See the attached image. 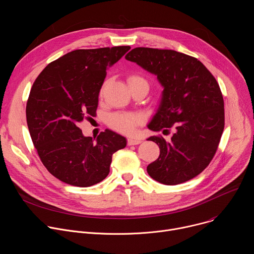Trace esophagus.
Listing matches in <instances>:
<instances>
[{
  "label": "esophagus",
  "mask_w": 254,
  "mask_h": 254,
  "mask_svg": "<svg viewBox=\"0 0 254 254\" xmlns=\"http://www.w3.org/2000/svg\"><path fill=\"white\" fill-rule=\"evenodd\" d=\"M140 142H141V140L138 139V138H134V137L127 138V144H128V146H134V144H138Z\"/></svg>",
  "instance_id": "esophagus-1"
}]
</instances>
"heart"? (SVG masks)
<instances>
[{"label": "heart", "instance_id": "1", "mask_svg": "<svg viewBox=\"0 0 254 254\" xmlns=\"http://www.w3.org/2000/svg\"><path fill=\"white\" fill-rule=\"evenodd\" d=\"M128 86L142 83L148 85L147 80L144 79L142 76L134 74L127 78ZM108 84V81H105L101 88H100V95L103 94L106 86ZM143 123V117L140 114H129V113H117L112 116H110L107 120V124L112 128L115 130L125 133V134H132L135 132L136 127Z\"/></svg>", "mask_w": 254, "mask_h": 254}]
</instances>
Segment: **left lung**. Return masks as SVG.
I'll use <instances>...</instances> for the list:
<instances>
[{"instance_id": "left-lung-1", "label": "left lung", "mask_w": 254, "mask_h": 254, "mask_svg": "<svg viewBox=\"0 0 254 254\" xmlns=\"http://www.w3.org/2000/svg\"><path fill=\"white\" fill-rule=\"evenodd\" d=\"M155 74L164 87L157 113L148 125L171 141L150 136L160 148L148 174L165 185H178L203 172L213 159L224 129V101L215 77L197 58L175 50L137 47L126 55Z\"/></svg>"}]
</instances>
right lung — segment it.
Listing matches in <instances>:
<instances>
[{"mask_svg": "<svg viewBox=\"0 0 254 254\" xmlns=\"http://www.w3.org/2000/svg\"><path fill=\"white\" fill-rule=\"evenodd\" d=\"M129 46L78 49L48 64L36 78L26 106L27 125L41 162L62 182L90 187L110 173L125 136L105 129L96 139L78 127L94 117L106 70Z\"/></svg>", "mask_w": 254, "mask_h": 254, "instance_id": "right-lung-1", "label": "right lung"}]
</instances>
